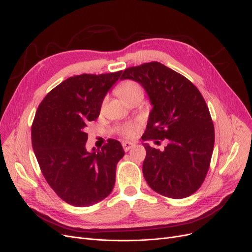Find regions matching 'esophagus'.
I'll use <instances>...</instances> for the list:
<instances>
[{
	"label": "esophagus",
	"instance_id": "1",
	"mask_svg": "<svg viewBox=\"0 0 252 252\" xmlns=\"http://www.w3.org/2000/svg\"><path fill=\"white\" fill-rule=\"evenodd\" d=\"M134 143H130V142H124L123 143V148H124V150L126 151V152H127L129 149H131L134 147Z\"/></svg>",
	"mask_w": 252,
	"mask_h": 252
}]
</instances>
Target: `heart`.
Instances as JSON below:
<instances>
[{
	"mask_svg": "<svg viewBox=\"0 0 252 252\" xmlns=\"http://www.w3.org/2000/svg\"><path fill=\"white\" fill-rule=\"evenodd\" d=\"M117 94L121 96L125 101L129 102L136 97H143L144 91L139 83L133 79H126L122 82L116 89ZM106 103V99L102 102V107ZM140 130V125L137 123H128L119 128V133L125 138H134L138 135Z\"/></svg>",
	"mask_w": 252,
	"mask_h": 252,
	"instance_id": "heart-1",
	"label": "heart"
}]
</instances>
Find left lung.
I'll return each instance as SVG.
<instances>
[{
	"label": "left lung",
	"mask_w": 252,
	"mask_h": 252,
	"mask_svg": "<svg viewBox=\"0 0 252 252\" xmlns=\"http://www.w3.org/2000/svg\"><path fill=\"white\" fill-rule=\"evenodd\" d=\"M124 78L140 83L153 105L142 140H168L163 151L143 144L145 180L169 198L192 195L204 182L215 145L214 123L201 93L188 78L156 61L125 69Z\"/></svg>",
	"instance_id": "1"
}]
</instances>
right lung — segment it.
I'll use <instances>...</instances> for the list:
<instances>
[{"instance_id": "add662e5", "label": "right lung", "mask_w": 252, "mask_h": 252, "mask_svg": "<svg viewBox=\"0 0 252 252\" xmlns=\"http://www.w3.org/2000/svg\"><path fill=\"white\" fill-rule=\"evenodd\" d=\"M121 75L122 70L68 77L48 93L35 112L32 143L39 168L49 186L70 205L95 204L114 187L116 164L125 155L122 144L109 139L101 150L89 153L86 130Z\"/></svg>"}]
</instances>
